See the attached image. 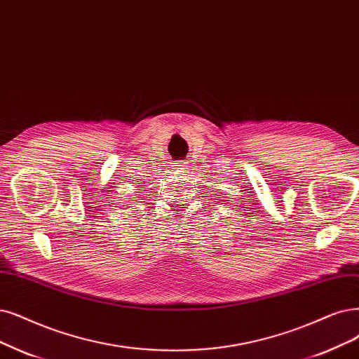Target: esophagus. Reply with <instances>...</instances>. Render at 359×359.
Returning <instances> with one entry per match:
<instances>
[{
	"mask_svg": "<svg viewBox=\"0 0 359 359\" xmlns=\"http://www.w3.org/2000/svg\"><path fill=\"white\" fill-rule=\"evenodd\" d=\"M189 165H188V163H176L175 165H172V168H176L177 171H182V170H184V168H188Z\"/></svg>",
	"mask_w": 359,
	"mask_h": 359,
	"instance_id": "obj_1",
	"label": "esophagus"
}]
</instances>
